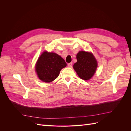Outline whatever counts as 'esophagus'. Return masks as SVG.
Here are the masks:
<instances>
[{
  "label": "esophagus",
  "instance_id": "1",
  "mask_svg": "<svg viewBox=\"0 0 131 131\" xmlns=\"http://www.w3.org/2000/svg\"><path fill=\"white\" fill-rule=\"evenodd\" d=\"M72 64H73V63H72V62L69 63L68 64V66L69 67H72Z\"/></svg>",
  "mask_w": 131,
  "mask_h": 131
}]
</instances>
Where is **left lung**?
Wrapping results in <instances>:
<instances>
[{"instance_id":"obj_1","label":"left lung","mask_w":131,"mask_h":131,"mask_svg":"<svg viewBox=\"0 0 131 131\" xmlns=\"http://www.w3.org/2000/svg\"><path fill=\"white\" fill-rule=\"evenodd\" d=\"M77 62L73 68L78 76L85 80L93 77L97 68V62L93 54L85 51H80L77 55Z\"/></svg>"}]
</instances>
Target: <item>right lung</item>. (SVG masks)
I'll return each instance as SVG.
<instances>
[{
  "label": "right lung",
  "mask_w": 131,
  "mask_h": 131,
  "mask_svg": "<svg viewBox=\"0 0 131 131\" xmlns=\"http://www.w3.org/2000/svg\"><path fill=\"white\" fill-rule=\"evenodd\" d=\"M66 66L65 61L58 54L45 51L38 59L35 70L41 81L50 82L58 77L61 69Z\"/></svg>",
  "instance_id": "1"
}]
</instances>
